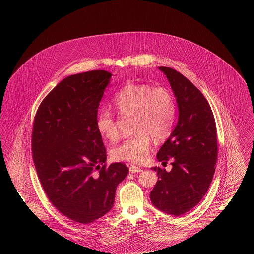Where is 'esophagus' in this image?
I'll return each mask as SVG.
<instances>
[{
	"instance_id": "esophagus-1",
	"label": "esophagus",
	"mask_w": 254,
	"mask_h": 254,
	"mask_svg": "<svg viewBox=\"0 0 254 254\" xmlns=\"http://www.w3.org/2000/svg\"><path fill=\"white\" fill-rule=\"evenodd\" d=\"M142 171H143V169H141V168H138V167H136V166H133V165H131V166L129 167V172H131V173L142 172Z\"/></svg>"
}]
</instances>
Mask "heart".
I'll return each mask as SVG.
<instances>
[{
    "label": "heart",
    "instance_id": "1",
    "mask_svg": "<svg viewBox=\"0 0 254 254\" xmlns=\"http://www.w3.org/2000/svg\"><path fill=\"white\" fill-rule=\"evenodd\" d=\"M112 104L122 116H132L135 133L111 149V157L114 161L144 162L151 147V138L162 141L172 130L176 106L171 92L166 87L129 84L114 95ZM96 128L110 142L119 137L117 123L109 109H102L98 113Z\"/></svg>",
    "mask_w": 254,
    "mask_h": 254
}]
</instances>
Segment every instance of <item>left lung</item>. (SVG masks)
<instances>
[{
  "label": "left lung",
  "mask_w": 254,
  "mask_h": 254,
  "mask_svg": "<svg viewBox=\"0 0 254 254\" xmlns=\"http://www.w3.org/2000/svg\"><path fill=\"white\" fill-rule=\"evenodd\" d=\"M159 69L176 97L179 116L157 153L158 161H171L172 169L168 172L151 168L157 171L158 181L149 197L159 210L180 216L198 205L212 181L217 162L216 124L205 96L189 79L170 67Z\"/></svg>",
  "instance_id": "8db88e82"
}]
</instances>
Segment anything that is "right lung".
Returning <instances> with one entry per match:
<instances>
[{"mask_svg":"<svg viewBox=\"0 0 254 254\" xmlns=\"http://www.w3.org/2000/svg\"><path fill=\"white\" fill-rule=\"evenodd\" d=\"M111 75L92 70L64 78L43 100L34 119L31 146L39 180L54 207L80 224L109 212L117 186L128 173L123 163L107 167L106 147L96 128L98 108Z\"/></svg>","mask_w":254,"mask_h":254,"instance_id":"1","label":"right lung"}]
</instances>
